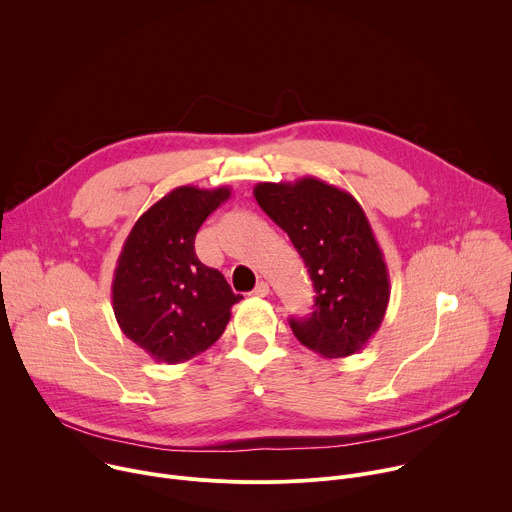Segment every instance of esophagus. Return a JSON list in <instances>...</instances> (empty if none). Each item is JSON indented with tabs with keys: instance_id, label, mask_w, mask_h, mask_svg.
<instances>
[{
	"instance_id": "obj_1",
	"label": "esophagus",
	"mask_w": 512,
	"mask_h": 512,
	"mask_svg": "<svg viewBox=\"0 0 512 512\" xmlns=\"http://www.w3.org/2000/svg\"><path fill=\"white\" fill-rule=\"evenodd\" d=\"M253 296H257V298H265V296H269V283L267 281H259L257 285H255V289L251 291Z\"/></svg>"
}]
</instances>
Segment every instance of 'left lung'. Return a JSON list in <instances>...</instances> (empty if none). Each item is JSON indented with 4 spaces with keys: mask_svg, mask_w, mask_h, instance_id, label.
<instances>
[{
    "mask_svg": "<svg viewBox=\"0 0 512 512\" xmlns=\"http://www.w3.org/2000/svg\"><path fill=\"white\" fill-rule=\"evenodd\" d=\"M257 204L302 255L314 312L291 318L296 338L326 358L356 354L383 324L391 283L385 255L358 200L320 178L259 182Z\"/></svg>",
    "mask_w": 512,
    "mask_h": 512,
    "instance_id": "obj_1",
    "label": "left lung"
}]
</instances>
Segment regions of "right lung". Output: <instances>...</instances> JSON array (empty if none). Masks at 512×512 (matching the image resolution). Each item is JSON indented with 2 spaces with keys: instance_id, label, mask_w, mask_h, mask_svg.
<instances>
[{
  "instance_id": "right-lung-1",
  "label": "right lung",
  "mask_w": 512,
  "mask_h": 512,
  "mask_svg": "<svg viewBox=\"0 0 512 512\" xmlns=\"http://www.w3.org/2000/svg\"><path fill=\"white\" fill-rule=\"evenodd\" d=\"M229 198V186H178L137 218L123 243L113 312L121 332L156 362H186L210 348L243 300L194 251L200 225Z\"/></svg>"
}]
</instances>
